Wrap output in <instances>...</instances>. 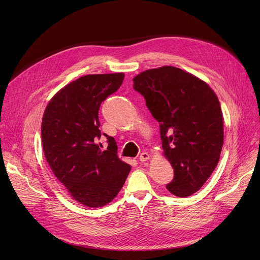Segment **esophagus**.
I'll list each match as a JSON object with an SVG mask.
<instances>
[{"mask_svg": "<svg viewBox=\"0 0 260 260\" xmlns=\"http://www.w3.org/2000/svg\"><path fill=\"white\" fill-rule=\"evenodd\" d=\"M148 159H149V155H148L146 152L141 153V155L139 156V160H140L141 162H144V161H146V160H148Z\"/></svg>", "mask_w": 260, "mask_h": 260, "instance_id": "34e87169", "label": "esophagus"}]
</instances>
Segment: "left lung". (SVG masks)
I'll return each instance as SVG.
<instances>
[{"label":"left lung","mask_w":260,"mask_h":260,"mask_svg":"<svg viewBox=\"0 0 260 260\" xmlns=\"http://www.w3.org/2000/svg\"><path fill=\"white\" fill-rule=\"evenodd\" d=\"M133 82L159 122L163 154L174 169L168 190L177 197L190 196L219 161L223 145L219 100L206 82L174 66L142 72Z\"/></svg>","instance_id":"1"}]
</instances>
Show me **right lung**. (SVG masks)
<instances>
[{"mask_svg":"<svg viewBox=\"0 0 260 260\" xmlns=\"http://www.w3.org/2000/svg\"><path fill=\"white\" fill-rule=\"evenodd\" d=\"M123 79L122 73L81 77L53 95L43 115L41 136L48 166L71 197L84 207L111 202L132 168L118 158L113 137L103 134L108 143L105 151L97 143L100 105Z\"/></svg>","mask_w":260,"mask_h":260,"instance_id":"add662e5","label":"right lung"}]
</instances>
